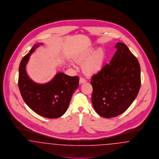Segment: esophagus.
<instances>
[{
    "mask_svg": "<svg viewBox=\"0 0 159 159\" xmlns=\"http://www.w3.org/2000/svg\"><path fill=\"white\" fill-rule=\"evenodd\" d=\"M85 82H86V80H85L84 78H83V77H80V83H85Z\"/></svg>",
    "mask_w": 159,
    "mask_h": 159,
    "instance_id": "esophagus-1",
    "label": "esophagus"
}]
</instances>
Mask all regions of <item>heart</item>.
<instances>
[{"instance_id": "heart-1", "label": "heart", "mask_w": 159, "mask_h": 159, "mask_svg": "<svg viewBox=\"0 0 159 159\" xmlns=\"http://www.w3.org/2000/svg\"><path fill=\"white\" fill-rule=\"evenodd\" d=\"M105 59V51L103 48H99L94 51L91 48L76 57V61L83 62L82 70L87 75H93L98 72L103 65Z\"/></svg>"}]
</instances>
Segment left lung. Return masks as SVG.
<instances>
[{"label": "left lung", "mask_w": 159, "mask_h": 159, "mask_svg": "<svg viewBox=\"0 0 159 159\" xmlns=\"http://www.w3.org/2000/svg\"><path fill=\"white\" fill-rule=\"evenodd\" d=\"M109 64L92 77V101L96 112L107 118L123 113L141 87V68L137 58L124 43L118 42Z\"/></svg>", "instance_id": "obj_1"}]
</instances>
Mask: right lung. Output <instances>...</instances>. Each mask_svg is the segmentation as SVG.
I'll return each instance as SVG.
<instances>
[{
	"label": "right lung",
	"mask_w": 159,
	"mask_h": 159,
	"mask_svg": "<svg viewBox=\"0 0 159 159\" xmlns=\"http://www.w3.org/2000/svg\"><path fill=\"white\" fill-rule=\"evenodd\" d=\"M42 43L34 45L23 58L19 67L18 87L27 106L37 114L48 118L62 116L67 110L72 96L78 87L79 78L62 72L47 83H35L27 74L25 66L30 56Z\"/></svg>",
	"instance_id": "right-lung-1"
}]
</instances>
